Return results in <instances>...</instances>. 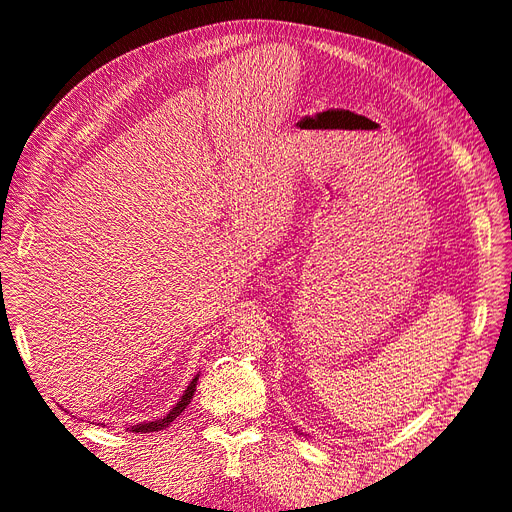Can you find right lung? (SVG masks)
I'll list each match as a JSON object with an SVG mask.
<instances>
[{"mask_svg": "<svg viewBox=\"0 0 512 512\" xmlns=\"http://www.w3.org/2000/svg\"><path fill=\"white\" fill-rule=\"evenodd\" d=\"M196 382H198V376L190 382V386H188V391L183 393V397H181V401H177V406L170 410L164 418H158V421H149V423H138V425H132V427H128L130 431H134V433H149V431H160V429H164V427H168L170 423L175 421V418L185 410V406L190 404V399L194 397V391H196Z\"/></svg>", "mask_w": 512, "mask_h": 512, "instance_id": "add662e5", "label": "right lung"}]
</instances>
